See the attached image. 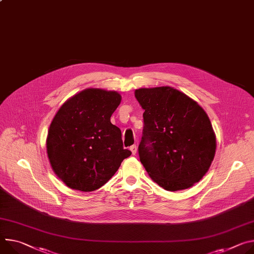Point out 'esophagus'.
Segmentation results:
<instances>
[{
	"label": "esophagus",
	"mask_w": 254,
	"mask_h": 254,
	"mask_svg": "<svg viewBox=\"0 0 254 254\" xmlns=\"http://www.w3.org/2000/svg\"><path fill=\"white\" fill-rule=\"evenodd\" d=\"M129 150L131 151L132 155H135V154H136V152H137V147H136L135 145H132V146H130V147H129Z\"/></svg>",
	"instance_id": "1"
}]
</instances>
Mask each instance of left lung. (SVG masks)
I'll list each match as a JSON object with an SVG mask.
<instances>
[{"label":"left lung","mask_w":254,"mask_h":254,"mask_svg":"<svg viewBox=\"0 0 254 254\" xmlns=\"http://www.w3.org/2000/svg\"><path fill=\"white\" fill-rule=\"evenodd\" d=\"M145 112L139 145L142 164L151 178L169 191L186 190L209 170L216 136L204 110L171 87L134 92Z\"/></svg>","instance_id":"left-lung-1"}]
</instances>
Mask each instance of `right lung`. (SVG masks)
<instances>
[{
	"label": "right lung",
	"instance_id": "1",
	"mask_svg": "<svg viewBox=\"0 0 254 254\" xmlns=\"http://www.w3.org/2000/svg\"><path fill=\"white\" fill-rule=\"evenodd\" d=\"M122 100L118 92L86 89L68 99L54 118L47 150L55 173L81 191L100 189L131 152L121 129L110 123Z\"/></svg>",
	"mask_w": 254,
	"mask_h": 254
}]
</instances>
